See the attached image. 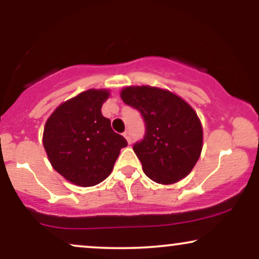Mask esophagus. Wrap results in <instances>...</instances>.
Here are the masks:
<instances>
[{
    "label": "esophagus",
    "instance_id": "34e87169",
    "mask_svg": "<svg viewBox=\"0 0 259 259\" xmlns=\"http://www.w3.org/2000/svg\"><path fill=\"white\" fill-rule=\"evenodd\" d=\"M123 135H124V138L126 139V141L129 142V144H130V142H132V134H130L129 130H125V132H124Z\"/></svg>",
    "mask_w": 259,
    "mask_h": 259
}]
</instances>
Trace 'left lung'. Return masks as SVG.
<instances>
[{"label":"left lung","mask_w":259,"mask_h":259,"mask_svg":"<svg viewBox=\"0 0 259 259\" xmlns=\"http://www.w3.org/2000/svg\"><path fill=\"white\" fill-rule=\"evenodd\" d=\"M120 97L144 119V139L133 150L145 174L164 185L185 178L202 151L203 134L194 109L177 95L151 86L125 88Z\"/></svg>","instance_id":"8db88e82"}]
</instances>
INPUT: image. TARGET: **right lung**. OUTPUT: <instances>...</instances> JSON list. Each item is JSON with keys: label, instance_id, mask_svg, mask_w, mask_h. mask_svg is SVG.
<instances>
[{"label": "right lung", "instance_id": "right-lung-1", "mask_svg": "<svg viewBox=\"0 0 259 259\" xmlns=\"http://www.w3.org/2000/svg\"><path fill=\"white\" fill-rule=\"evenodd\" d=\"M109 96L88 90L62 103L46 121L44 147L55 170L79 186H94L111 174L126 140L101 113Z\"/></svg>", "mask_w": 259, "mask_h": 259}]
</instances>
